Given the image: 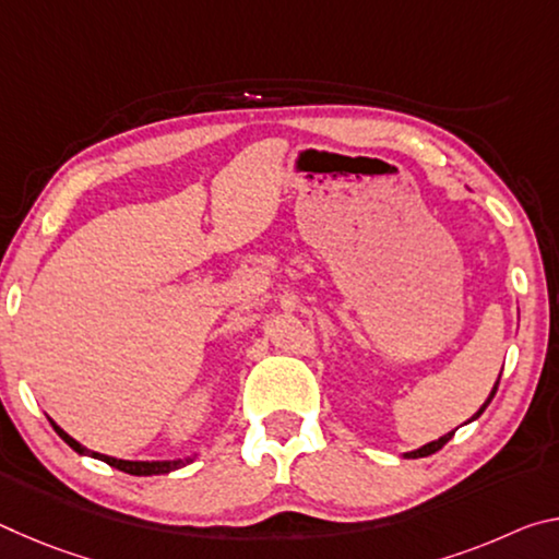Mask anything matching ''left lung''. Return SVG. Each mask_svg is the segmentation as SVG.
<instances>
[{
    "instance_id": "1",
    "label": "left lung",
    "mask_w": 559,
    "mask_h": 559,
    "mask_svg": "<svg viewBox=\"0 0 559 559\" xmlns=\"http://www.w3.org/2000/svg\"><path fill=\"white\" fill-rule=\"evenodd\" d=\"M496 390H498V382H496V386H493V392H490V396H488V400H486V404H484V406H480V409H478L476 414H473L468 421H473V419H478V416L486 412V406H488V404H490V400H493V396H496ZM451 437H453V431H449V433H443V437H441L439 441H431V443H427V447H421V449H416V451H409V453H404V459H424V456H431V453H437V451H439L441 447H447V443H449V439H451Z\"/></svg>"
}]
</instances>
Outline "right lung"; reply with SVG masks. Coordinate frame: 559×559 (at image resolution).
Here are the masks:
<instances>
[{"label": "right lung", "instance_id": "1", "mask_svg": "<svg viewBox=\"0 0 559 559\" xmlns=\"http://www.w3.org/2000/svg\"><path fill=\"white\" fill-rule=\"evenodd\" d=\"M51 421V419H49ZM51 427L56 429V433H59V437L69 443V447L75 451V453H81V456H91V459H98V461H103V463H108V466H112V468H118V471H122V473H130V476H159V473H169V471H177V468H182V466H187L189 461L192 459H177V461H126V459H112V456H106V453H98V451H91V449H86V447H81L79 441H75L73 437H69V433H66L59 424L56 421H51Z\"/></svg>", "mask_w": 559, "mask_h": 559}]
</instances>
